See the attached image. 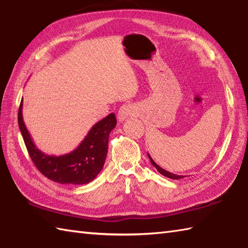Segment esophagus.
Listing matches in <instances>:
<instances>
[{
  "mask_svg": "<svg viewBox=\"0 0 248 248\" xmlns=\"http://www.w3.org/2000/svg\"><path fill=\"white\" fill-rule=\"evenodd\" d=\"M138 115V108L133 104H124L123 107H120L118 110V115H117V119L119 123H123L127 118L131 117V116H135Z\"/></svg>",
  "mask_w": 248,
  "mask_h": 248,
  "instance_id": "esophagus-1",
  "label": "esophagus"
}]
</instances>
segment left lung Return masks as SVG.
I'll return each instance as SVG.
<instances>
[{
  "instance_id": "obj_1",
  "label": "left lung",
  "mask_w": 248,
  "mask_h": 248,
  "mask_svg": "<svg viewBox=\"0 0 248 248\" xmlns=\"http://www.w3.org/2000/svg\"><path fill=\"white\" fill-rule=\"evenodd\" d=\"M148 157L150 159V162H151V164L154 165L155 168H156V170L159 171L161 175H163V176H165V177H167V178H170V179H175V180H178V179H181V178H184V176H179V175H175V173H171V172H170V171H167V170H163L162 167H160L159 165L156 164V163L152 160V157L149 155V154H148Z\"/></svg>"
}]
</instances>
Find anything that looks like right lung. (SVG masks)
Listing matches in <instances>:
<instances>
[{
  "instance_id": "obj_1",
  "label": "right lung",
  "mask_w": 248,
  "mask_h": 248,
  "mask_svg": "<svg viewBox=\"0 0 248 248\" xmlns=\"http://www.w3.org/2000/svg\"><path fill=\"white\" fill-rule=\"evenodd\" d=\"M21 100L18 124L31 161L38 170L50 180L62 184H86L93 181L103 168L108 155V135L116 127L112 113L93 125L77 148L67 155H49L37 148L26 129Z\"/></svg>"
}]
</instances>
